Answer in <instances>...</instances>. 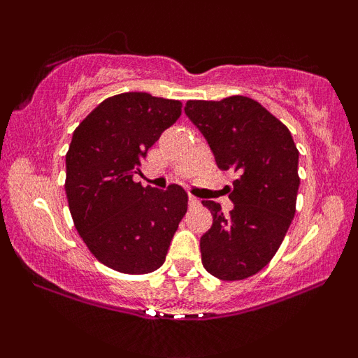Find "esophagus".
Returning <instances> with one entry per match:
<instances>
[{"instance_id":"34e87169","label":"esophagus","mask_w":358,"mask_h":358,"mask_svg":"<svg viewBox=\"0 0 358 358\" xmlns=\"http://www.w3.org/2000/svg\"><path fill=\"white\" fill-rule=\"evenodd\" d=\"M188 203H190V207H199V205H200V200L196 199V196L190 195V196H188Z\"/></svg>"}]
</instances>
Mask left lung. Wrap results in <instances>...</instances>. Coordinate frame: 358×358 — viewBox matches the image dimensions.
I'll use <instances>...</instances> for the list:
<instances>
[{"label": "left lung", "mask_w": 358, "mask_h": 358, "mask_svg": "<svg viewBox=\"0 0 358 358\" xmlns=\"http://www.w3.org/2000/svg\"><path fill=\"white\" fill-rule=\"evenodd\" d=\"M185 113L210 145L217 166L239 175L227 215L219 203L202 202L213 217L200 239L203 268L222 281L254 276L278 252L296 212L298 148L289 129L250 97L188 101Z\"/></svg>", "instance_id": "1"}]
</instances>
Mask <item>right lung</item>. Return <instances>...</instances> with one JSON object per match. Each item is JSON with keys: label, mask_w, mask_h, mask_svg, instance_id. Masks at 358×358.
<instances>
[{"label": "right lung", "mask_w": 358, "mask_h": 358, "mask_svg": "<svg viewBox=\"0 0 358 358\" xmlns=\"http://www.w3.org/2000/svg\"><path fill=\"white\" fill-rule=\"evenodd\" d=\"M182 116V102L148 92L102 101L73 131L65 155V193L73 225L92 256L122 274L153 273L165 262L188 195L136 183L141 158Z\"/></svg>", "instance_id": "1"}]
</instances>
